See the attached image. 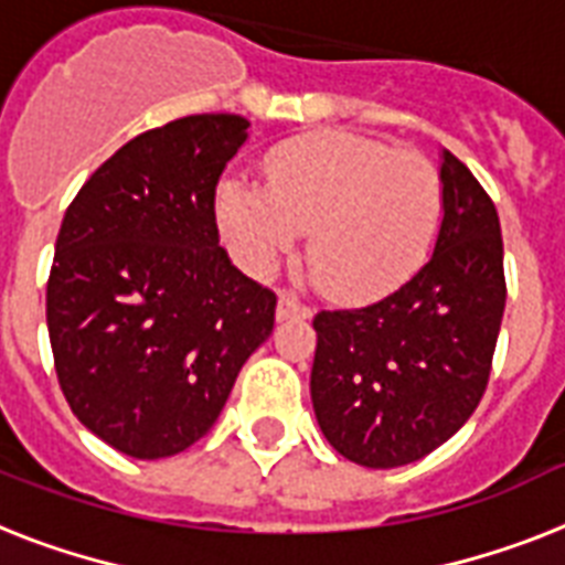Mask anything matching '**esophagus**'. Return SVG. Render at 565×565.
<instances>
[{"mask_svg": "<svg viewBox=\"0 0 565 565\" xmlns=\"http://www.w3.org/2000/svg\"><path fill=\"white\" fill-rule=\"evenodd\" d=\"M278 319H307V316L313 313L310 310V305H305V301H298L296 296H290V292H284L281 298H278Z\"/></svg>", "mask_w": 565, "mask_h": 565, "instance_id": "obj_1", "label": "esophagus"}]
</instances>
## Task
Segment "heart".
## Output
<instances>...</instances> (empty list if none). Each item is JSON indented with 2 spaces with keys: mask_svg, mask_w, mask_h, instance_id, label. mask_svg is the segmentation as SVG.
<instances>
[{
  "mask_svg": "<svg viewBox=\"0 0 565 565\" xmlns=\"http://www.w3.org/2000/svg\"><path fill=\"white\" fill-rule=\"evenodd\" d=\"M264 186L226 179L217 217L241 264L269 273L307 237L316 284L342 301L397 290L441 226V173L426 156L345 130L284 141L264 159Z\"/></svg>",
  "mask_w": 565,
  "mask_h": 565,
  "instance_id": "heart-1",
  "label": "heart"
}]
</instances>
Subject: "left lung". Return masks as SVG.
<instances>
[{"instance_id":"left-lung-1","label":"left lung","mask_w":565,"mask_h":565,"mask_svg":"<svg viewBox=\"0 0 565 565\" xmlns=\"http://www.w3.org/2000/svg\"><path fill=\"white\" fill-rule=\"evenodd\" d=\"M433 258L374 305L316 313L310 397L330 447L374 470L429 456L488 388L505 313L502 228L461 159L441 156Z\"/></svg>"}]
</instances>
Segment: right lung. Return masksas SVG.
<instances>
[{
	"label": "right lung",
	"instance_id": "add662e5",
	"mask_svg": "<svg viewBox=\"0 0 565 565\" xmlns=\"http://www.w3.org/2000/svg\"><path fill=\"white\" fill-rule=\"evenodd\" d=\"M249 121L205 113L141 132L66 209L45 287L54 371L77 420L132 458L209 433L275 292L232 267L214 194Z\"/></svg>",
	"mask_w": 565,
	"mask_h": 565
}]
</instances>
